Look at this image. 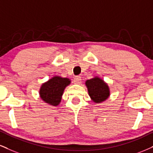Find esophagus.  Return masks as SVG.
<instances>
[{"instance_id":"obj_1","label":"esophagus","mask_w":153,"mask_h":153,"mask_svg":"<svg viewBox=\"0 0 153 153\" xmlns=\"http://www.w3.org/2000/svg\"><path fill=\"white\" fill-rule=\"evenodd\" d=\"M81 77L80 76H75L74 80H73V82H74L75 84H80V82H81Z\"/></svg>"}]
</instances>
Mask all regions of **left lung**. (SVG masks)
Masks as SVG:
<instances>
[{"label": "left lung", "mask_w": 153, "mask_h": 153, "mask_svg": "<svg viewBox=\"0 0 153 153\" xmlns=\"http://www.w3.org/2000/svg\"><path fill=\"white\" fill-rule=\"evenodd\" d=\"M88 95L95 103H101L105 101L110 95V88L108 83L98 76L85 81Z\"/></svg>", "instance_id": "1"}]
</instances>
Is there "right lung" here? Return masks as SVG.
<instances>
[{
    "instance_id": "right-lung-1",
    "label": "right lung",
    "mask_w": 153,
    "mask_h": 153,
    "mask_svg": "<svg viewBox=\"0 0 153 153\" xmlns=\"http://www.w3.org/2000/svg\"><path fill=\"white\" fill-rule=\"evenodd\" d=\"M71 82V80L69 78L55 75L41 85L39 90L40 99L49 105H59L65 88Z\"/></svg>"
}]
</instances>
